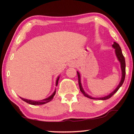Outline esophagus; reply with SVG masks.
Wrapping results in <instances>:
<instances>
[{"label": "esophagus", "mask_w": 134, "mask_h": 134, "mask_svg": "<svg viewBox=\"0 0 134 134\" xmlns=\"http://www.w3.org/2000/svg\"><path fill=\"white\" fill-rule=\"evenodd\" d=\"M69 67H75V66H76V64H75V63H74V62H70V63H69Z\"/></svg>", "instance_id": "obj_1"}]
</instances>
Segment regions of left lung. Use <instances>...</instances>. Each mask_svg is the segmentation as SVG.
Returning a JSON list of instances; mask_svg holds the SVG:
<instances>
[{
    "label": "left lung",
    "instance_id": "obj_1",
    "mask_svg": "<svg viewBox=\"0 0 134 134\" xmlns=\"http://www.w3.org/2000/svg\"><path fill=\"white\" fill-rule=\"evenodd\" d=\"M112 47L114 48L115 49V54H116V55L117 57L118 60H119V62L121 63V70H122V78H121V80L120 81V83L119 84V85L118 86V87H116V89H115L113 91L110 93L109 94L107 95L105 97H98V98H95V97H92V96L88 95L84 91V90L82 87V86H81V80H80V73L78 71H77V76H78V79H79V87H80V90L81 92V93L84 94V96L89 97L90 99H98V100H106L110 98L113 94H114L115 93H116L118 90H119V89L121 87V86L123 84L124 80H125V58L122 54V52L121 50V47H120L119 45L118 44V43L114 42V44L112 45Z\"/></svg>",
    "mask_w": 134,
    "mask_h": 134
}]
</instances>
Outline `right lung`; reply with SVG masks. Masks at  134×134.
<instances>
[{
	"label": "right lung",
	"instance_id": "obj_1",
	"mask_svg": "<svg viewBox=\"0 0 134 134\" xmlns=\"http://www.w3.org/2000/svg\"><path fill=\"white\" fill-rule=\"evenodd\" d=\"M59 78H60V77L58 76L57 79V80H56V86H57V85H58ZM55 92H56V89L55 90V91L50 96H49L48 97H47V98L45 99L41 100H37V101L31 100H28V99H24V98H22V97H20V98H21L22 100H24V101L25 102L28 103L29 104H31V105H44V104L48 103V102H50L51 100H53V97L54 96V95L55 94Z\"/></svg>",
	"mask_w": 134,
	"mask_h": 134
}]
</instances>
